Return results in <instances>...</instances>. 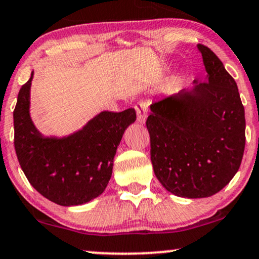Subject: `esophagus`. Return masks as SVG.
<instances>
[{"instance_id": "esophagus-1", "label": "esophagus", "mask_w": 259, "mask_h": 259, "mask_svg": "<svg viewBox=\"0 0 259 259\" xmlns=\"http://www.w3.org/2000/svg\"><path fill=\"white\" fill-rule=\"evenodd\" d=\"M136 111H137V121L138 123H145L148 117V106L145 103H138L136 105Z\"/></svg>"}]
</instances>
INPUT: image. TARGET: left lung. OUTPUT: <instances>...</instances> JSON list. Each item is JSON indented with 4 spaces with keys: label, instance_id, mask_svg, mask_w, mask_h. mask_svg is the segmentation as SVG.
<instances>
[{
    "label": "left lung",
    "instance_id": "1",
    "mask_svg": "<svg viewBox=\"0 0 259 259\" xmlns=\"http://www.w3.org/2000/svg\"><path fill=\"white\" fill-rule=\"evenodd\" d=\"M203 81L150 105L147 128L156 178L176 196L201 199L232 181L245 150V109L220 58L197 45Z\"/></svg>",
    "mask_w": 259,
    "mask_h": 259
}]
</instances>
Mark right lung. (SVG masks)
I'll return each instance as SVG.
<instances>
[{
    "label": "right lung",
    "instance_id": "1",
    "mask_svg": "<svg viewBox=\"0 0 259 259\" xmlns=\"http://www.w3.org/2000/svg\"><path fill=\"white\" fill-rule=\"evenodd\" d=\"M32 78L33 71L21 86L13 111L14 148L21 169L30 184L57 205L90 202L110 181L117 147L136 121V110L102 111L71 135L46 137L30 116Z\"/></svg>",
    "mask_w": 259,
    "mask_h": 259
}]
</instances>
